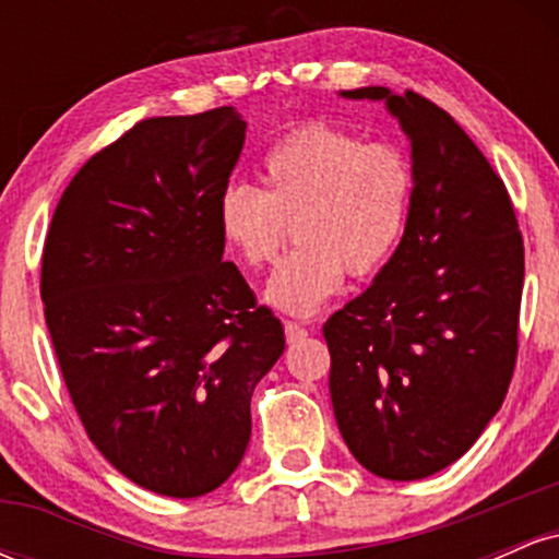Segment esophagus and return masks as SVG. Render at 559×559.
I'll list each match as a JSON object with an SVG mask.
<instances>
[{"instance_id": "1", "label": "esophagus", "mask_w": 559, "mask_h": 559, "mask_svg": "<svg viewBox=\"0 0 559 559\" xmlns=\"http://www.w3.org/2000/svg\"><path fill=\"white\" fill-rule=\"evenodd\" d=\"M284 331H286V342L288 344L301 342V338H305V336H310V331H307L301 323H297V320H286Z\"/></svg>"}]
</instances>
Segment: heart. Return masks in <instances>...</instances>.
<instances>
[{"instance_id": "b5f03b06", "label": "heart", "mask_w": 559, "mask_h": 559, "mask_svg": "<svg viewBox=\"0 0 559 559\" xmlns=\"http://www.w3.org/2000/svg\"><path fill=\"white\" fill-rule=\"evenodd\" d=\"M262 189L234 183L217 199V228L243 265L260 271L284 247L294 223L297 249L278 262L265 301L312 318L344 275L378 271L394 252L409 202L413 168L396 146L307 126L273 146L260 165Z\"/></svg>"}]
</instances>
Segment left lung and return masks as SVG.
<instances>
[{"label": "left lung", "mask_w": 559, "mask_h": 559, "mask_svg": "<svg viewBox=\"0 0 559 559\" xmlns=\"http://www.w3.org/2000/svg\"><path fill=\"white\" fill-rule=\"evenodd\" d=\"M383 99L413 146L404 236L360 297L325 320L331 402L362 467L389 480L444 471L502 407L518 357L523 236L502 178L449 112Z\"/></svg>", "instance_id": "left-lung-1"}]
</instances>
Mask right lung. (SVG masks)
<instances>
[{
  "mask_svg": "<svg viewBox=\"0 0 559 559\" xmlns=\"http://www.w3.org/2000/svg\"><path fill=\"white\" fill-rule=\"evenodd\" d=\"M247 123L234 107L141 120L57 204L41 299L88 439L163 497L215 491L241 463L249 402L284 325L223 260L217 199Z\"/></svg>",
  "mask_w": 559,
  "mask_h": 559,
  "instance_id": "right-lung-1",
  "label": "right lung"
}]
</instances>
